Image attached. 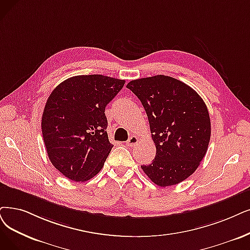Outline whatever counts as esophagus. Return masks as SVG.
<instances>
[{"instance_id":"1","label":"esophagus","mask_w":250,"mask_h":250,"mask_svg":"<svg viewBox=\"0 0 250 250\" xmlns=\"http://www.w3.org/2000/svg\"><path fill=\"white\" fill-rule=\"evenodd\" d=\"M137 143H138V137L135 135H132L131 137H129V139L127 141V145L129 146H134Z\"/></svg>"}]
</instances>
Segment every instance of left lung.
<instances>
[{
  "mask_svg": "<svg viewBox=\"0 0 250 250\" xmlns=\"http://www.w3.org/2000/svg\"><path fill=\"white\" fill-rule=\"evenodd\" d=\"M146 113L156 156L142 169L160 187L192 175L204 158L211 124L201 96L179 80L164 75L132 80L126 86Z\"/></svg>",
  "mask_w": 250,
  "mask_h": 250,
  "instance_id": "left-lung-1",
  "label": "left lung"
}]
</instances>
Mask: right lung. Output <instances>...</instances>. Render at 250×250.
I'll use <instances>...</instances> for the list:
<instances>
[{
  "label": "right lung",
  "instance_id": "add662e5",
  "mask_svg": "<svg viewBox=\"0 0 250 250\" xmlns=\"http://www.w3.org/2000/svg\"><path fill=\"white\" fill-rule=\"evenodd\" d=\"M125 84L103 75L75 76L50 94L42 116V133L52 165L74 182L102 170L114 146L108 141L106 104Z\"/></svg>",
  "mask_w": 250,
  "mask_h": 250
}]
</instances>
